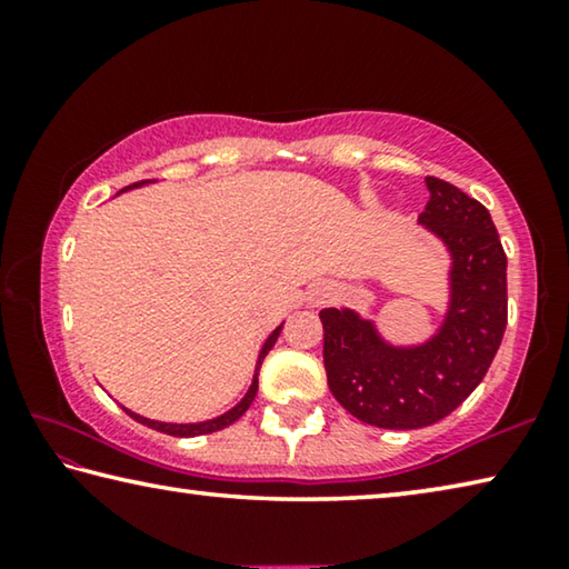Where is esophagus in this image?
Segmentation results:
<instances>
[{"mask_svg": "<svg viewBox=\"0 0 569 569\" xmlns=\"http://www.w3.org/2000/svg\"><path fill=\"white\" fill-rule=\"evenodd\" d=\"M333 293H336V288H333V286H329V283H319V286H313V291H311V303H313V306H323V303H329L331 298H333Z\"/></svg>", "mask_w": 569, "mask_h": 569, "instance_id": "1", "label": "esophagus"}]
</instances>
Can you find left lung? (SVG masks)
Wrapping results in <instances>:
<instances>
[{"label": "left lung", "mask_w": 569, "mask_h": 569, "mask_svg": "<svg viewBox=\"0 0 569 569\" xmlns=\"http://www.w3.org/2000/svg\"><path fill=\"white\" fill-rule=\"evenodd\" d=\"M417 223L449 256L447 308L435 333L397 343L356 308H323L329 389L356 419L381 429H421L479 387L507 326V256L489 210L439 178Z\"/></svg>", "instance_id": "obj_1"}]
</instances>
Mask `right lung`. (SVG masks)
I'll return each mask as SVG.
<instances>
[{
  "instance_id": "obj_1",
  "label": "right lung",
  "mask_w": 569,
  "mask_h": 569,
  "mask_svg": "<svg viewBox=\"0 0 569 569\" xmlns=\"http://www.w3.org/2000/svg\"><path fill=\"white\" fill-rule=\"evenodd\" d=\"M150 182H158V180H140V182H132V186L122 188L120 192H128V190H134V188H146V186H150ZM281 329H283V323H281V326H276V329H273L271 333H268V339L263 341L261 351H258V361H256L253 381H250V387H248V391H246V397L240 399L233 409H228L226 413H220V417L206 419V421H190V423H172V421H158V419L140 417V413H134V411H130V409H124V411H128L134 421L146 423V427L156 429V431H162V435H170V437H200V435H213V431H220V429L230 427V423H233V421H238L240 417H243V413L248 411L250 403H253L256 393H258V373H261V363H263V359L268 356V351L273 349V343L278 341V333H281Z\"/></svg>"
}]
</instances>
